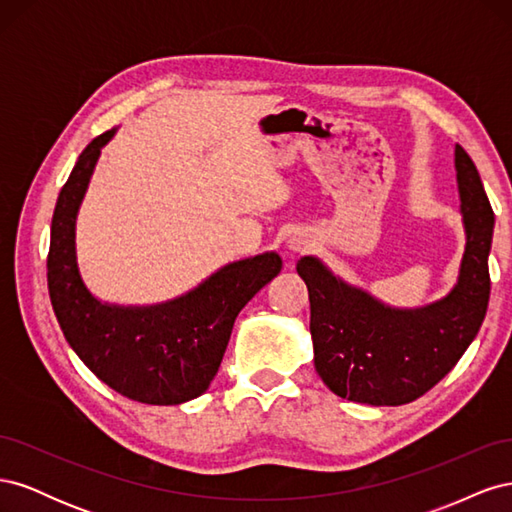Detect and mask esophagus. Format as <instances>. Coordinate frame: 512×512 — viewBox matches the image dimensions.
<instances>
[{"instance_id":"obj_1","label":"esophagus","mask_w":512,"mask_h":512,"mask_svg":"<svg viewBox=\"0 0 512 512\" xmlns=\"http://www.w3.org/2000/svg\"><path fill=\"white\" fill-rule=\"evenodd\" d=\"M307 247H309V241L303 239V237H292L290 239V250L292 252H305Z\"/></svg>"}]
</instances>
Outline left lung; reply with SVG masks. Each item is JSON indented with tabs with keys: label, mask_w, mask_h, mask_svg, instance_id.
<instances>
[{
	"label": "left lung",
	"mask_w": 512,
	"mask_h": 512,
	"mask_svg": "<svg viewBox=\"0 0 512 512\" xmlns=\"http://www.w3.org/2000/svg\"><path fill=\"white\" fill-rule=\"evenodd\" d=\"M455 166L468 241L459 282L442 301L393 309L344 284L314 256L297 262L309 290L316 371L335 395L371 406L410 404L457 365L483 324L495 215L461 145Z\"/></svg>",
	"instance_id": "obj_1"
}]
</instances>
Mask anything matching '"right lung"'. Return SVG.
<instances>
[{
	"label": "right lung",
	"mask_w": 512,
	"mask_h": 512,
	"mask_svg": "<svg viewBox=\"0 0 512 512\" xmlns=\"http://www.w3.org/2000/svg\"><path fill=\"white\" fill-rule=\"evenodd\" d=\"M108 130L91 141L59 192L46 258L51 305L66 342L119 395L173 406L203 395L226 352L245 303L282 271L275 252L226 265L183 297L151 307L100 303L85 288L74 252V224Z\"/></svg>",
	"instance_id": "right-lung-1"
}]
</instances>
